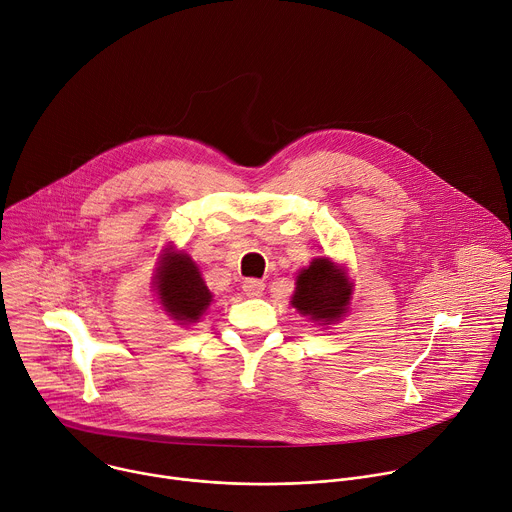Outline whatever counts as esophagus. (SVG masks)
<instances>
[{"label":"esophagus","instance_id":"1","mask_svg":"<svg viewBox=\"0 0 512 512\" xmlns=\"http://www.w3.org/2000/svg\"><path fill=\"white\" fill-rule=\"evenodd\" d=\"M263 289H265V283L261 279H245L243 281V291L249 298H261Z\"/></svg>","mask_w":512,"mask_h":512}]
</instances>
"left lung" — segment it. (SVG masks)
Masks as SVG:
<instances>
[{
    "instance_id": "left-lung-1",
    "label": "left lung",
    "mask_w": 512,
    "mask_h": 512,
    "mask_svg": "<svg viewBox=\"0 0 512 512\" xmlns=\"http://www.w3.org/2000/svg\"><path fill=\"white\" fill-rule=\"evenodd\" d=\"M350 298L352 283L346 271L328 257H316L310 267L300 271L291 306L302 316L326 326L346 314Z\"/></svg>"
}]
</instances>
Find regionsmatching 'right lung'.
Masks as SVG:
<instances>
[{
    "label": "right lung",
    "instance_id": "obj_1",
    "mask_svg": "<svg viewBox=\"0 0 512 512\" xmlns=\"http://www.w3.org/2000/svg\"><path fill=\"white\" fill-rule=\"evenodd\" d=\"M154 279L160 304L180 324L198 322L212 302L210 289L196 263L184 251L166 249L158 261Z\"/></svg>",
    "mask_w": 512,
    "mask_h": 512
}]
</instances>
